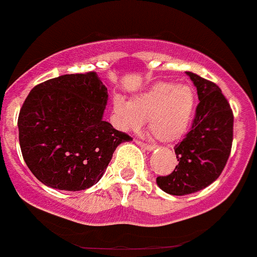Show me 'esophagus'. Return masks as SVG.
<instances>
[{
    "label": "esophagus",
    "mask_w": 257,
    "mask_h": 257,
    "mask_svg": "<svg viewBox=\"0 0 257 257\" xmlns=\"http://www.w3.org/2000/svg\"><path fill=\"white\" fill-rule=\"evenodd\" d=\"M136 144L140 145V147H142V148L147 149V151H149V152L154 151V149L157 148L156 145H153V144H147V143H143V142H140V140H136Z\"/></svg>",
    "instance_id": "34e87169"
}]
</instances>
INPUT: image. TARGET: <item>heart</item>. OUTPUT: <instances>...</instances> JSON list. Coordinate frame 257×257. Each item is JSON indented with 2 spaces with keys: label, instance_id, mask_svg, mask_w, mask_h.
I'll use <instances>...</instances> for the list:
<instances>
[{
  "label": "heart",
  "instance_id": "heart-1",
  "mask_svg": "<svg viewBox=\"0 0 257 257\" xmlns=\"http://www.w3.org/2000/svg\"><path fill=\"white\" fill-rule=\"evenodd\" d=\"M196 95L188 85L157 82L133 96L113 99V112L123 130L136 131L148 121L149 131L162 142H175L187 133L194 115Z\"/></svg>",
  "mask_w": 257,
  "mask_h": 257
}]
</instances>
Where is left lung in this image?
<instances>
[{
    "instance_id": "1",
    "label": "left lung",
    "mask_w": 257,
    "mask_h": 257,
    "mask_svg": "<svg viewBox=\"0 0 257 257\" xmlns=\"http://www.w3.org/2000/svg\"><path fill=\"white\" fill-rule=\"evenodd\" d=\"M199 103L192 128L175 145L179 165L157 185L172 196H185L205 189L216 180L229 158L233 143V112L217 85L192 72Z\"/></svg>"
}]
</instances>
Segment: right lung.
Returning <instances> with one entry per match:
<instances>
[{
	"label": "right lung",
	"mask_w": 257,
	"mask_h": 257,
	"mask_svg": "<svg viewBox=\"0 0 257 257\" xmlns=\"http://www.w3.org/2000/svg\"><path fill=\"white\" fill-rule=\"evenodd\" d=\"M108 90L95 72L64 74L33 87L18 118L23 158L54 189L83 190L100 180L131 136L104 121Z\"/></svg>",
	"instance_id": "obj_1"
}]
</instances>
